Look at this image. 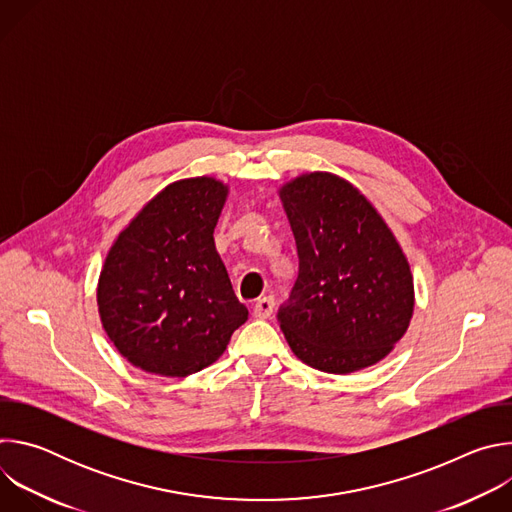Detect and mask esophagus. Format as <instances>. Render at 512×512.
Wrapping results in <instances>:
<instances>
[{
    "label": "esophagus",
    "mask_w": 512,
    "mask_h": 512,
    "mask_svg": "<svg viewBox=\"0 0 512 512\" xmlns=\"http://www.w3.org/2000/svg\"><path fill=\"white\" fill-rule=\"evenodd\" d=\"M273 308H275V300H273L271 296H263V298H259V300L253 304V316L259 318V320H265V318L271 316Z\"/></svg>",
    "instance_id": "1"
}]
</instances>
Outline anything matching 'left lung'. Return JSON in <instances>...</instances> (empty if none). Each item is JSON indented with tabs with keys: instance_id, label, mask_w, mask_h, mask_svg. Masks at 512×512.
Returning <instances> with one entry per match:
<instances>
[{
	"instance_id": "left-lung-1",
	"label": "left lung",
	"mask_w": 512,
	"mask_h": 512,
	"mask_svg": "<svg viewBox=\"0 0 512 512\" xmlns=\"http://www.w3.org/2000/svg\"><path fill=\"white\" fill-rule=\"evenodd\" d=\"M279 196L300 257L277 312L289 348L324 373L371 367L413 316V277L397 239L375 206L334 174H304Z\"/></svg>"
}]
</instances>
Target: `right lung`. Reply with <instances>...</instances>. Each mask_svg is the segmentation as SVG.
<instances>
[{"instance_id": "obj_1", "label": "right lung", "mask_w": 512, "mask_h": 512, "mask_svg": "<svg viewBox=\"0 0 512 512\" xmlns=\"http://www.w3.org/2000/svg\"><path fill=\"white\" fill-rule=\"evenodd\" d=\"M227 192L208 176L166 186L107 253L97 287L101 322L145 373H198L247 322L212 237Z\"/></svg>"}]
</instances>
